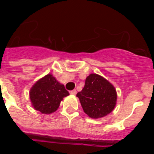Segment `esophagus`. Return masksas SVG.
Listing matches in <instances>:
<instances>
[{"instance_id":"esophagus-1","label":"esophagus","mask_w":154,"mask_h":154,"mask_svg":"<svg viewBox=\"0 0 154 154\" xmlns=\"http://www.w3.org/2000/svg\"><path fill=\"white\" fill-rule=\"evenodd\" d=\"M76 93H77V92H76V90L75 89H74V90H72V91H70V94L71 95H76Z\"/></svg>"}]
</instances>
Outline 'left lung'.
Wrapping results in <instances>:
<instances>
[{"label":"left lung","instance_id":"8db88e82","mask_svg":"<svg viewBox=\"0 0 154 154\" xmlns=\"http://www.w3.org/2000/svg\"><path fill=\"white\" fill-rule=\"evenodd\" d=\"M76 96L84 112L93 119L106 116L114 109L117 95L113 85L97 74H90L85 86Z\"/></svg>","mask_w":154,"mask_h":154}]
</instances>
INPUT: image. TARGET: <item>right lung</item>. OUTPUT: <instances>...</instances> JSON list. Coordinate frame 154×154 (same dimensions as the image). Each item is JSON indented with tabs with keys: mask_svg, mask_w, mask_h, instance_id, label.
<instances>
[{
	"mask_svg": "<svg viewBox=\"0 0 154 154\" xmlns=\"http://www.w3.org/2000/svg\"><path fill=\"white\" fill-rule=\"evenodd\" d=\"M69 95L64 85L59 83L51 74L37 81L30 90V99L33 107L45 114L55 112L63 98Z\"/></svg>",
	"mask_w": 154,
	"mask_h": 154,
	"instance_id": "obj_1",
	"label": "right lung"
}]
</instances>
